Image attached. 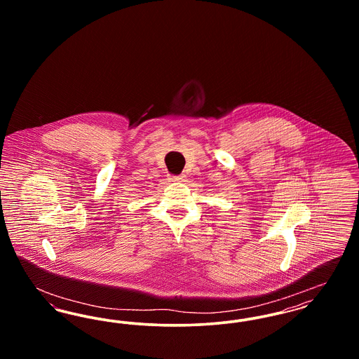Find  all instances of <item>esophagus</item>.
I'll return each instance as SVG.
<instances>
[{
  "label": "esophagus",
  "instance_id": "obj_1",
  "mask_svg": "<svg viewBox=\"0 0 359 359\" xmlns=\"http://www.w3.org/2000/svg\"><path fill=\"white\" fill-rule=\"evenodd\" d=\"M186 176L184 175H179V176H171V182H184Z\"/></svg>",
  "mask_w": 359,
  "mask_h": 359
}]
</instances>
